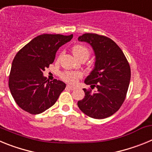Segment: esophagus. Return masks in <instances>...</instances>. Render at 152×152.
<instances>
[{
	"label": "esophagus",
	"instance_id": "obj_1",
	"mask_svg": "<svg viewBox=\"0 0 152 152\" xmlns=\"http://www.w3.org/2000/svg\"><path fill=\"white\" fill-rule=\"evenodd\" d=\"M67 88H69V89L71 90H75V88H76V87L74 85H70V84H68V85H67Z\"/></svg>",
	"mask_w": 152,
	"mask_h": 152
}]
</instances>
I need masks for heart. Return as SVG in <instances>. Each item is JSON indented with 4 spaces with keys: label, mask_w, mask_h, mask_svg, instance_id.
<instances>
[{
    "label": "heart",
    "mask_w": 152,
    "mask_h": 152,
    "mask_svg": "<svg viewBox=\"0 0 152 152\" xmlns=\"http://www.w3.org/2000/svg\"><path fill=\"white\" fill-rule=\"evenodd\" d=\"M73 55L77 58H80L81 57L88 58L90 56V51L88 48L82 45H76L72 48ZM82 76V74L78 72H65L62 74L61 77L64 80L71 83H75L78 78Z\"/></svg>",
    "instance_id": "heart-1"
}]
</instances>
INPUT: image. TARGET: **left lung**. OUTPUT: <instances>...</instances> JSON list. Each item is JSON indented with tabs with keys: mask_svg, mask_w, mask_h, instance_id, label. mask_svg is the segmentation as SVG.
Returning <instances> with one entry per match:
<instances>
[{
	"mask_svg": "<svg viewBox=\"0 0 152 152\" xmlns=\"http://www.w3.org/2000/svg\"><path fill=\"white\" fill-rule=\"evenodd\" d=\"M78 40L90 44L94 52V68L84 83L97 90L91 94L84 88L85 96L77 106L90 117L105 119L118 111L126 99L131 77L129 64L121 49L107 36L85 33Z\"/></svg>",
	"mask_w": 152,
	"mask_h": 152,
	"instance_id": "obj_1",
	"label": "left lung"
}]
</instances>
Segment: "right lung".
I'll return each mask as SVG.
<instances>
[{
    "instance_id": "1",
    "label": "right lung",
    "mask_w": 152,
    "mask_h": 152,
    "mask_svg": "<svg viewBox=\"0 0 152 152\" xmlns=\"http://www.w3.org/2000/svg\"><path fill=\"white\" fill-rule=\"evenodd\" d=\"M73 35L42 34L36 36L17 53L12 62L9 88L17 105L31 114L44 112L57 101L66 84L49 81L43 72L55 60L58 49Z\"/></svg>"
}]
</instances>
